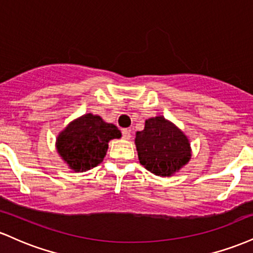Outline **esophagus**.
<instances>
[{
    "label": "esophagus",
    "instance_id": "34e87169",
    "mask_svg": "<svg viewBox=\"0 0 253 253\" xmlns=\"http://www.w3.org/2000/svg\"><path fill=\"white\" fill-rule=\"evenodd\" d=\"M123 138L124 139H129L130 138V129L129 128H124L123 129Z\"/></svg>",
    "mask_w": 253,
    "mask_h": 253
}]
</instances>
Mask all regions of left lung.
<instances>
[{
	"mask_svg": "<svg viewBox=\"0 0 253 253\" xmlns=\"http://www.w3.org/2000/svg\"><path fill=\"white\" fill-rule=\"evenodd\" d=\"M139 161L145 169L158 176H170L190 159L189 140L163 117L151 118L145 128L136 132Z\"/></svg>",
	"mask_w": 253,
	"mask_h": 253,
	"instance_id": "left-lung-1",
	"label": "left lung"
}]
</instances>
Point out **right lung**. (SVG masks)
<instances>
[{
  "instance_id": "1",
  "label": "right lung",
  "mask_w": 253,
  "mask_h": 253,
  "mask_svg": "<svg viewBox=\"0 0 253 253\" xmlns=\"http://www.w3.org/2000/svg\"><path fill=\"white\" fill-rule=\"evenodd\" d=\"M115 125L97 115L85 114L66 127L57 139V151L75 171H85L103 161L109 140L120 138Z\"/></svg>"
}]
</instances>
